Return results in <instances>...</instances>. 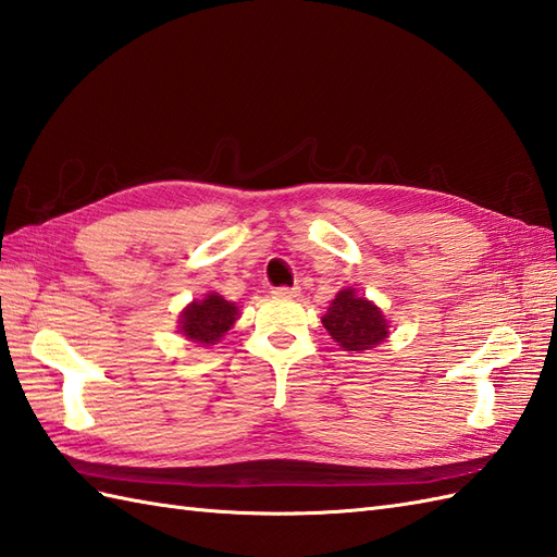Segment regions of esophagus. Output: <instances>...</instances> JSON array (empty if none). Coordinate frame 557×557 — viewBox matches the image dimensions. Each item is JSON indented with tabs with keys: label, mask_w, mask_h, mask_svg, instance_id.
<instances>
[{
	"label": "esophagus",
	"mask_w": 557,
	"mask_h": 557,
	"mask_svg": "<svg viewBox=\"0 0 557 557\" xmlns=\"http://www.w3.org/2000/svg\"><path fill=\"white\" fill-rule=\"evenodd\" d=\"M273 294L277 296V299H292V296L299 294V287H275Z\"/></svg>",
	"instance_id": "34e87169"
}]
</instances>
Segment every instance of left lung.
<instances>
[{
    "mask_svg": "<svg viewBox=\"0 0 557 557\" xmlns=\"http://www.w3.org/2000/svg\"><path fill=\"white\" fill-rule=\"evenodd\" d=\"M322 325L344 351L356 354L370 351L389 337V322L382 310L354 289H342L334 296L327 313L322 315Z\"/></svg>",
    "mask_w": 557,
    "mask_h": 557,
    "instance_id": "8db88e82",
    "label": "left lung"
}]
</instances>
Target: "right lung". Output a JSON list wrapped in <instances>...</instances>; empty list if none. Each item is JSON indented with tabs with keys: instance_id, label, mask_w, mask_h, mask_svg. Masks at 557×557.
Instances as JSON below:
<instances>
[{
	"instance_id": "1",
	"label": "right lung",
	"mask_w": 557,
	"mask_h": 557,
	"mask_svg": "<svg viewBox=\"0 0 557 557\" xmlns=\"http://www.w3.org/2000/svg\"><path fill=\"white\" fill-rule=\"evenodd\" d=\"M239 308L225 301L218 294H206L201 301H191L177 320V332L194 344L211 346L225 337V332L235 325Z\"/></svg>"
}]
</instances>
